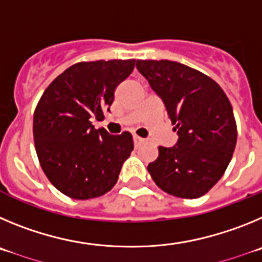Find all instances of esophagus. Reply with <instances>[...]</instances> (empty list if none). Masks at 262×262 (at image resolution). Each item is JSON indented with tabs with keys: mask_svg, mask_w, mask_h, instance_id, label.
Returning <instances> with one entry per match:
<instances>
[{
	"mask_svg": "<svg viewBox=\"0 0 262 262\" xmlns=\"http://www.w3.org/2000/svg\"><path fill=\"white\" fill-rule=\"evenodd\" d=\"M133 142H134V145L138 146V145H140V143L143 142V140H142V138H141V137L133 136Z\"/></svg>",
	"mask_w": 262,
	"mask_h": 262,
	"instance_id": "34e87169",
	"label": "esophagus"
}]
</instances>
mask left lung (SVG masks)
Masks as SVG:
<instances>
[{
	"label": "left lung",
	"instance_id": "1",
	"mask_svg": "<svg viewBox=\"0 0 262 262\" xmlns=\"http://www.w3.org/2000/svg\"><path fill=\"white\" fill-rule=\"evenodd\" d=\"M137 69L164 103L178 143L159 146L147 166L158 187L180 199H199L218 183L234 154L236 121L225 91L193 68L168 60H137Z\"/></svg>",
	"mask_w": 262,
	"mask_h": 262
}]
</instances>
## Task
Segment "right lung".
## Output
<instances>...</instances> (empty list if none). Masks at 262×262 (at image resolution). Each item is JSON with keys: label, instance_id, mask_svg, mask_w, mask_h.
<instances>
[{"label": "right lung", "instance_id": "1", "mask_svg": "<svg viewBox=\"0 0 262 262\" xmlns=\"http://www.w3.org/2000/svg\"><path fill=\"white\" fill-rule=\"evenodd\" d=\"M136 60H99L68 68L43 93L34 112L35 150L44 173L75 200L100 197L117 183L133 151L129 132L111 136L95 129L114 103L115 90Z\"/></svg>", "mask_w": 262, "mask_h": 262}]
</instances>
